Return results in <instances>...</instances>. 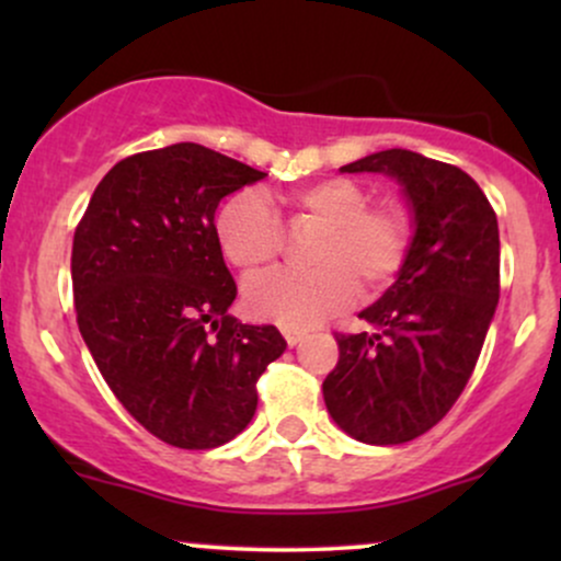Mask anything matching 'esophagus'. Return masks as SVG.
<instances>
[{
    "label": "esophagus",
    "mask_w": 561,
    "mask_h": 561,
    "mask_svg": "<svg viewBox=\"0 0 561 561\" xmlns=\"http://www.w3.org/2000/svg\"><path fill=\"white\" fill-rule=\"evenodd\" d=\"M282 334H285V340H287V345H298L300 340H302V330H298V327H282Z\"/></svg>",
    "instance_id": "34e87169"
}]
</instances>
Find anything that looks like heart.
<instances>
[{
  "instance_id": "b5f03b06",
  "label": "heart",
  "mask_w": 561,
  "mask_h": 561,
  "mask_svg": "<svg viewBox=\"0 0 561 561\" xmlns=\"http://www.w3.org/2000/svg\"><path fill=\"white\" fill-rule=\"evenodd\" d=\"M371 195L353 179H324L287 197L289 229H317L302 250L311 268L274 272L248 282L244 306L253 317L308 327L345 308L362 289L382 293L401 274L411 250L409 210ZM216 240L224 259L244 276L266 272L285 250V231L261 192L242 190L221 205Z\"/></svg>"
}]
</instances>
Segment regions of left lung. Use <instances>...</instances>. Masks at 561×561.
Segmentation results:
<instances>
[{
    "label": "left lung",
    "mask_w": 561,
    "mask_h": 561,
    "mask_svg": "<svg viewBox=\"0 0 561 561\" xmlns=\"http://www.w3.org/2000/svg\"><path fill=\"white\" fill-rule=\"evenodd\" d=\"M340 171L390 173L414 208V240L396 285L358 313L369 330L334 332L332 420L369 446L433 430L478 364L501 293L499 221L469 173L411 150H382Z\"/></svg>",
    "instance_id": "left-lung-1"
}]
</instances>
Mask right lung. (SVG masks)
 Here are the masks:
<instances>
[{
	"label": "right lung",
	"mask_w": 561,
	"mask_h": 561,
	"mask_svg": "<svg viewBox=\"0 0 561 561\" xmlns=\"http://www.w3.org/2000/svg\"><path fill=\"white\" fill-rule=\"evenodd\" d=\"M266 176L195 141L115 163L73 234L76 321L113 396L169 446L205 450L253 420L259 377L285 353L242 324L216 240L221 197Z\"/></svg>",
	"instance_id": "add662e5"
}]
</instances>
